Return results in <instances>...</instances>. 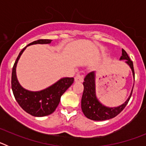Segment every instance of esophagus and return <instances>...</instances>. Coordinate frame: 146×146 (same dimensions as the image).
<instances>
[{"mask_svg":"<svg viewBox=\"0 0 146 146\" xmlns=\"http://www.w3.org/2000/svg\"><path fill=\"white\" fill-rule=\"evenodd\" d=\"M74 81L76 82H82L83 81V76L80 74H77L74 77Z\"/></svg>","mask_w":146,"mask_h":146,"instance_id":"34e87169","label":"esophagus"}]
</instances>
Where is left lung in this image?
<instances>
[{
	"label": "left lung",
	"instance_id": "left-lung-1",
	"mask_svg": "<svg viewBox=\"0 0 146 146\" xmlns=\"http://www.w3.org/2000/svg\"><path fill=\"white\" fill-rule=\"evenodd\" d=\"M120 60H126L125 62L131 68L132 75L135 79L133 62L130 60L128 54L123 49H122V55L120 58ZM95 77V72H90L85 77L83 82L84 90L81 99V108L82 113H84L86 118L93 121H104L114 118L118 115L128 104L132 94L133 88L131 89L130 96L123 104L116 108H109L102 104L96 97Z\"/></svg>",
	"mask_w": 146,
	"mask_h": 146
}]
</instances>
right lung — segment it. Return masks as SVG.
I'll return each instance as SVG.
<instances>
[{
  "instance_id": "obj_1",
  "label": "right lung",
  "mask_w": 146,
  "mask_h": 146,
  "mask_svg": "<svg viewBox=\"0 0 146 146\" xmlns=\"http://www.w3.org/2000/svg\"><path fill=\"white\" fill-rule=\"evenodd\" d=\"M52 40L38 39L30 43L20 52L15 61L11 73V89L16 101L26 113L33 116L43 117L55 110L64 93L74 82L73 77H64L50 87L39 91H31L23 88L17 78L16 67L20 56L28 46L36 44H50Z\"/></svg>"
}]
</instances>
